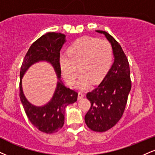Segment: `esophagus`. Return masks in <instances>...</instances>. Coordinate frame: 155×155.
Segmentation results:
<instances>
[{
    "mask_svg": "<svg viewBox=\"0 0 155 155\" xmlns=\"http://www.w3.org/2000/svg\"><path fill=\"white\" fill-rule=\"evenodd\" d=\"M84 97V94L83 92H79V94H78V100H81Z\"/></svg>",
    "mask_w": 155,
    "mask_h": 155,
    "instance_id": "1",
    "label": "esophagus"
}]
</instances>
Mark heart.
Wrapping results in <instances>:
<instances>
[{"instance_id":"heart-1","label":"heart","mask_w":155,"mask_h":155,"mask_svg":"<svg viewBox=\"0 0 155 155\" xmlns=\"http://www.w3.org/2000/svg\"><path fill=\"white\" fill-rule=\"evenodd\" d=\"M112 61L113 49L108 41L83 37L70 46L68 55L60 56L59 64L62 75L69 85L75 83L80 71L81 76L76 87L84 89L91 82H100L110 68Z\"/></svg>"}]
</instances>
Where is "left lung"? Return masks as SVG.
<instances>
[{
	"instance_id": "1",
	"label": "left lung",
	"mask_w": 155,
	"mask_h": 155,
	"mask_svg": "<svg viewBox=\"0 0 155 155\" xmlns=\"http://www.w3.org/2000/svg\"><path fill=\"white\" fill-rule=\"evenodd\" d=\"M96 31L105 35L110 43L114 62L100 85L87 93L91 107L84 120L92 131L104 132L113 127L124 114L131 81L128 59L120 45L106 31Z\"/></svg>"
}]
</instances>
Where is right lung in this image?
Returning <instances> with one entry per match:
<instances>
[{
  "instance_id": "add662e5",
  "label": "right lung",
  "mask_w": 155,
  "mask_h": 155,
  "mask_svg": "<svg viewBox=\"0 0 155 155\" xmlns=\"http://www.w3.org/2000/svg\"><path fill=\"white\" fill-rule=\"evenodd\" d=\"M66 42V35L48 32L37 40L28 50L20 71L19 96L27 118L35 127L46 134L58 131L64 124L66 106L77 100L78 93L67 88L61 81L60 51ZM45 61L53 66L57 76V88L51 100L45 105L36 106L28 101L22 89V78L35 63Z\"/></svg>"
}]
</instances>
